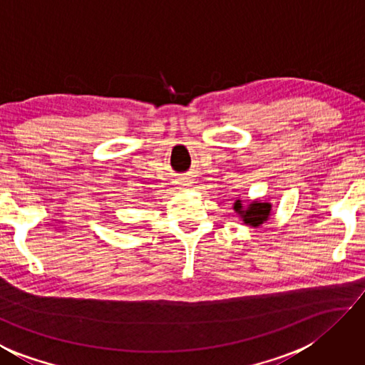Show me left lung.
<instances>
[{"label":"left lung","instance_id":"left-lung-1","mask_svg":"<svg viewBox=\"0 0 365 365\" xmlns=\"http://www.w3.org/2000/svg\"><path fill=\"white\" fill-rule=\"evenodd\" d=\"M233 210L240 215V220L244 222L247 227L257 228L268 220L273 212V204L269 200H254L247 205L242 202V200H236L233 202Z\"/></svg>","mask_w":365,"mask_h":365}]
</instances>
